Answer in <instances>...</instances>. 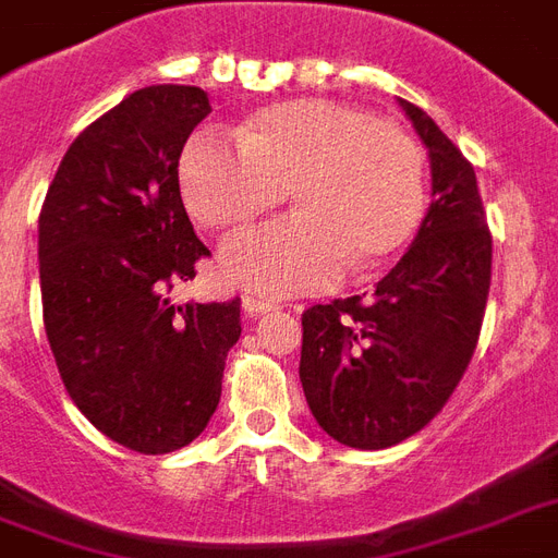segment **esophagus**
<instances>
[{
    "mask_svg": "<svg viewBox=\"0 0 558 558\" xmlns=\"http://www.w3.org/2000/svg\"><path fill=\"white\" fill-rule=\"evenodd\" d=\"M275 310H280V304H275V301H263V298H254V295L243 298L245 318H257V315L275 313Z\"/></svg>",
    "mask_w": 558,
    "mask_h": 558,
    "instance_id": "34e87169",
    "label": "esophagus"
}]
</instances>
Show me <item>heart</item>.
Listing matches in <instances>:
<instances>
[{
  "instance_id": "b5f03b06",
  "label": "heart",
  "mask_w": 558,
  "mask_h": 558,
  "mask_svg": "<svg viewBox=\"0 0 558 558\" xmlns=\"http://www.w3.org/2000/svg\"><path fill=\"white\" fill-rule=\"evenodd\" d=\"M191 217L243 231L283 202L295 214L219 254L236 287L313 292L344 269L367 271L402 248L423 217L425 156L399 124L339 100L295 98L257 109L234 138L196 133L179 159Z\"/></svg>"
}]
</instances>
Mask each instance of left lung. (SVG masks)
I'll return each mask as SVG.
<instances>
[{"mask_svg": "<svg viewBox=\"0 0 558 558\" xmlns=\"http://www.w3.org/2000/svg\"><path fill=\"white\" fill-rule=\"evenodd\" d=\"M432 161V208L373 298H336L301 318V385L332 440L388 449L440 414L484 324L493 234L475 168L423 109L399 98Z\"/></svg>", "mask_w": 558, "mask_h": 558, "instance_id": "obj_1", "label": "left lung"}]
</instances>
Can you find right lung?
I'll use <instances>...</instances> for the list:
<instances>
[{
    "instance_id": "1",
    "label": "right lung",
    "mask_w": 558,
    "mask_h": 558,
    "mask_svg": "<svg viewBox=\"0 0 558 558\" xmlns=\"http://www.w3.org/2000/svg\"><path fill=\"white\" fill-rule=\"evenodd\" d=\"M210 112L199 86H144L92 121L39 210L43 324L81 414L109 440L168 454L217 411L240 298L173 304L208 248L179 193V156Z\"/></svg>"
}]
</instances>
